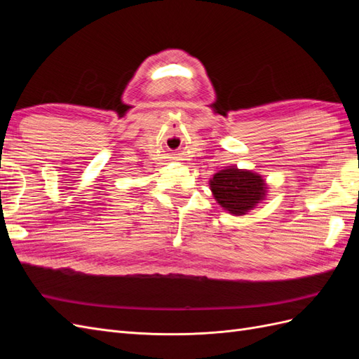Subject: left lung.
<instances>
[{"instance_id":"1","label":"left lung","mask_w":359,"mask_h":359,"mask_svg":"<svg viewBox=\"0 0 359 359\" xmlns=\"http://www.w3.org/2000/svg\"><path fill=\"white\" fill-rule=\"evenodd\" d=\"M212 196L224 211L245 215L266 199V181L255 170L227 166L210 180Z\"/></svg>"}]
</instances>
